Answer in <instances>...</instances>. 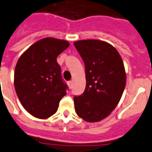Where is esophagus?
Masks as SVG:
<instances>
[{"label": "esophagus", "instance_id": "1", "mask_svg": "<svg viewBox=\"0 0 152 152\" xmlns=\"http://www.w3.org/2000/svg\"><path fill=\"white\" fill-rule=\"evenodd\" d=\"M68 84V86H69V88H71V86H72V81H69V82H67Z\"/></svg>", "mask_w": 152, "mask_h": 152}]
</instances>
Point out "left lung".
<instances>
[{
	"label": "left lung",
	"instance_id": "8db88e82",
	"mask_svg": "<svg viewBox=\"0 0 152 152\" xmlns=\"http://www.w3.org/2000/svg\"><path fill=\"white\" fill-rule=\"evenodd\" d=\"M86 67V86L83 94L75 96V112L87 122L107 117L116 107L126 84L121 55L111 44L102 40L75 42Z\"/></svg>",
	"mask_w": 152,
	"mask_h": 152
}]
</instances>
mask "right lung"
Segmentation results:
<instances>
[{
	"instance_id": "right-lung-1",
	"label": "right lung",
	"mask_w": 152,
	"mask_h": 152,
	"mask_svg": "<svg viewBox=\"0 0 152 152\" xmlns=\"http://www.w3.org/2000/svg\"><path fill=\"white\" fill-rule=\"evenodd\" d=\"M67 41L44 38L21 55L14 73V86L23 107L32 116L47 119L57 112L67 85L61 75L57 56L69 47Z\"/></svg>"
}]
</instances>
